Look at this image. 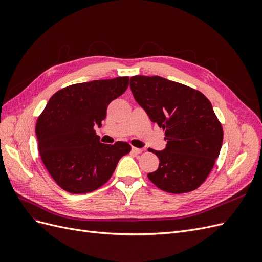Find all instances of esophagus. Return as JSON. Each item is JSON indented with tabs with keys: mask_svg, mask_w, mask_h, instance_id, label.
<instances>
[{
	"mask_svg": "<svg viewBox=\"0 0 262 262\" xmlns=\"http://www.w3.org/2000/svg\"><path fill=\"white\" fill-rule=\"evenodd\" d=\"M143 152V148H138V147H132V153L134 154H141Z\"/></svg>",
	"mask_w": 262,
	"mask_h": 262,
	"instance_id": "esophagus-1",
	"label": "esophagus"
}]
</instances>
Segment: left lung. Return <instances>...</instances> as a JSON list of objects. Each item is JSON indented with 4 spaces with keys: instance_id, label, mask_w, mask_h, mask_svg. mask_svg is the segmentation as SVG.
<instances>
[{
    "instance_id": "left-lung-1",
    "label": "left lung",
    "mask_w": 262,
    "mask_h": 262,
    "mask_svg": "<svg viewBox=\"0 0 262 262\" xmlns=\"http://www.w3.org/2000/svg\"><path fill=\"white\" fill-rule=\"evenodd\" d=\"M130 89L150 121L165 130L167 141L163 150L148 149L160 160L148 179L169 193L201 186L223 143V129L210 100L199 91L161 76H132Z\"/></svg>"
}]
</instances>
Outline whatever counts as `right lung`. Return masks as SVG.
Wrapping results in <instances>:
<instances>
[{
    "label": "right lung",
    "instance_id": "1",
    "mask_svg": "<svg viewBox=\"0 0 262 262\" xmlns=\"http://www.w3.org/2000/svg\"><path fill=\"white\" fill-rule=\"evenodd\" d=\"M129 77L97 80L62 89L49 99L36 124L38 149L53 180L70 193H87L105 185L131 146L99 142L107 107L128 89Z\"/></svg>",
    "mask_w": 262,
    "mask_h": 262
}]
</instances>
